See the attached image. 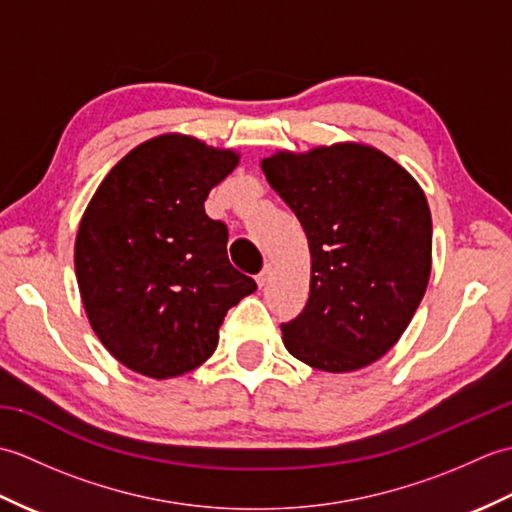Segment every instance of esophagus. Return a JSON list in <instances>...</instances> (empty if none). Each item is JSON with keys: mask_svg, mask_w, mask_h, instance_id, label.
<instances>
[{"mask_svg": "<svg viewBox=\"0 0 512 512\" xmlns=\"http://www.w3.org/2000/svg\"><path fill=\"white\" fill-rule=\"evenodd\" d=\"M270 277H273V266L266 264L262 273L257 275V286H259V288H264V286L268 284V281H270Z\"/></svg>", "mask_w": 512, "mask_h": 512, "instance_id": "esophagus-1", "label": "esophagus"}]
</instances>
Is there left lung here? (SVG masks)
<instances>
[{"label":"left lung","instance_id":"8db88e82","mask_svg":"<svg viewBox=\"0 0 512 512\" xmlns=\"http://www.w3.org/2000/svg\"><path fill=\"white\" fill-rule=\"evenodd\" d=\"M308 235L310 297L281 323L286 350L321 372H354L389 352L431 275V211L420 184L358 143L264 158Z\"/></svg>","mask_w":512,"mask_h":512}]
</instances>
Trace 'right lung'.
<instances>
[{
  "mask_svg": "<svg viewBox=\"0 0 512 512\" xmlns=\"http://www.w3.org/2000/svg\"><path fill=\"white\" fill-rule=\"evenodd\" d=\"M239 162L182 134L118 162L83 213L74 270L92 330L116 361L149 378L202 365L226 312L257 290L228 262V228L204 211Z\"/></svg>",
  "mask_w": 512,
  "mask_h": 512,
  "instance_id": "add662e5",
  "label": "right lung"
}]
</instances>
